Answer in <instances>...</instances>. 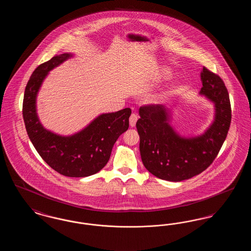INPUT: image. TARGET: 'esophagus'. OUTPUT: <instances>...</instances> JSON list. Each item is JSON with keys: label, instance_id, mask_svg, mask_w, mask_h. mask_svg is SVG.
Here are the masks:
<instances>
[{"label": "esophagus", "instance_id": "obj_1", "mask_svg": "<svg viewBox=\"0 0 251 251\" xmlns=\"http://www.w3.org/2000/svg\"><path fill=\"white\" fill-rule=\"evenodd\" d=\"M138 120V117H137V115L136 114H131V117H130V126L131 127H134L135 126V124H136V121Z\"/></svg>", "mask_w": 251, "mask_h": 251}]
</instances>
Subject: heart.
<instances>
[{
    "mask_svg": "<svg viewBox=\"0 0 251 251\" xmlns=\"http://www.w3.org/2000/svg\"><path fill=\"white\" fill-rule=\"evenodd\" d=\"M170 76H171V74H170V72L167 71V69H162L157 73L156 78L159 79V80H167V79L170 78Z\"/></svg>",
    "mask_w": 251,
    "mask_h": 251,
    "instance_id": "obj_1",
    "label": "heart"
}]
</instances>
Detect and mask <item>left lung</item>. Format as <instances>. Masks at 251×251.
<instances>
[{
	"label": "left lung",
	"instance_id": "left-lung-1",
	"mask_svg": "<svg viewBox=\"0 0 251 251\" xmlns=\"http://www.w3.org/2000/svg\"><path fill=\"white\" fill-rule=\"evenodd\" d=\"M201 79L200 95L214 104L215 117L200 135L181 136L170 124L172 110L163 104L139 109L136 128L141 159L145 167L159 179L181 181L199 175L213 163L227 137L231 109L225 84L206 68L201 72Z\"/></svg>",
	"mask_w": 251,
	"mask_h": 251
}]
</instances>
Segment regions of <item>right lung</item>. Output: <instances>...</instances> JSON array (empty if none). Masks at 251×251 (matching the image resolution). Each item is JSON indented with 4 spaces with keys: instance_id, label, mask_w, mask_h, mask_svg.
Instances as JSON below:
<instances>
[{
    "instance_id": "add662e5",
    "label": "right lung",
    "mask_w": 251,
    "mask_h": 251,
    "mask_svg": "<svg viewBox=\"0 0 251 251\" xmlns=\"http://www.w3.org/2000/svg\"><path fill=\"white\" fill-rule=\"evenodd\" d=\"M72 57L73 53H62L36 68L25 88L23 115L31 142L49 166L64 176L84 178L105 167L114 144L129 128L131 111L125 108L101 114L83 130L69 136L45 129L36 112L38 91L49 72Z\"/></svg>"
}]
</instances>
